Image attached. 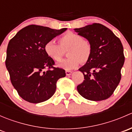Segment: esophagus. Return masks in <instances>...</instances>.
I'll use <instances>...</instances> for the list:
<instances>
[{
	"instance_id": "34e87169",
	"label": "esophagus",
	"mask_w": 132,
	"mask_h": 132,
	"mask_svg": "<svg viewBox=\"0 0 132 132\" xmlns=\"http://www.w3.org/2000/svg\"><path fill=\"white\" fill-rule=\"evenodd\" d=\"M66 75H67V76H70V75L71 74V71H68V70H66Z\"/></svg>"
}]
</instances>
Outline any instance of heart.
Listing matches in <instances>:
<instances>
[{
  "label": "heart",
  "mask_w": 132,
  "mask_h": 132,
  "mask_svg": "<svg viewBox=\"0 0 132 132\" xmlns=\"http://www.w3.org/2000/svg\"><path fill=\"white\" fill-rule=\"evenodd\" d=\"M60 45L50 41L45 45L46 55L55 61H60L68 50V57L59 64V66L66 70L75 68L80 62L86 63L92 55V44L88 39L78 33L68 31L59 38Z\"/></svg>",
  "instance_id": "heart-1"
}]
</instances>
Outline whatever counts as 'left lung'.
Segmentation results:
<instances>
[{"label": "left lung", "instance_id": "left-lung-1", "mask_svg": "<svg viewBox=\"0 0 132 132\" xmlns=\"http://www.w3.org/2000/svg\"><path fill=\"white\" fill-rule=\"evenodd\" d=\"M92 44L91 58L79 69L84 80L77 86L86 99L102 101L111 96L121 78L125 62L123 47L119 38L107 27L94 23L75 29Z\"/></svg>", "mask_w": 132, "mask_h": 132}]
</instances>
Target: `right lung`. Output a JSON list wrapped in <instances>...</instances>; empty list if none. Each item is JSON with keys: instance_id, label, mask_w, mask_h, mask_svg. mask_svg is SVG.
I'll list each match as a JSON object with an SVG mask.
<instances>
[{"instance_id": "add662e5", "label": "right lung", "mask_w": 132, "mask_h": 132, "mask_svg": "<svg viewBox=\"0 0 132 132\" xmlns=\"http://www.w3.org/2000/svg\"><path fill=\"white\" fill-rule=\"evenodd\" d=\"M30 25L9 41L6 66L12 85L28 102L48 100L55 93L57 82L66 76L65 70L54 67L55 62L45 52V45L66 30ZM45 69L47 70L43 72Z\"/></svg>"}]
</instances>
